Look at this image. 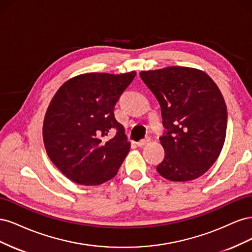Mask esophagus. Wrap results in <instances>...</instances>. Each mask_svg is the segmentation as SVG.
<instances>
[{
  "mask_svg": "<svg viewBox=\"0 0 252 252\" xmlns=\"http://www.w3.org/2000/svg\"><path fill=\"white\" fill-rule=\"evenodd\" d=\"M150 139L149 138H147V139H144V140H141L140 142H138L136 143V145H138V147H143V146H145V145H147V144H149L150 143Z\"/></svg>",
  "mask_w": 252,
  "mask_h": 252,
  "instance_id": "1",
  "label": "esophagus"
}]
</instances>
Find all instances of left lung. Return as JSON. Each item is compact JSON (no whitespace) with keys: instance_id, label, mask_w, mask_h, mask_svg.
<instances>
[{"instance_id":"left-lung-1","label":"left lung","mask_w":252,"mask_h":252,"mask_svg":"<svg viewBox=\"0 0 252 252\" xmlns=\"http://www.w3.org/2000/svg\"><path fill=\"white\" fill-rule=\"evenodd\" d=\"M140 75L161 106L165 158L157 166L163 178L188 182L200 178L223 149L227 107L209 75L192 67L169 66Z\"/></svg>"}]
</instances>
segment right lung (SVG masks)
Instances as JSON below:
<instances>
[{
	"mask_svg": "<svg viewBox=\"0 0 252 252\" xmlns=\"http://www.w3.org/2000/svg\"><path fill=\"white\" fill-rule=\"evenodd\" d=\"M136 72L79 74L61 86L45 113L43 141L67 179L95 186L116 175L130 149L113 109ZM116 128L117 134L107 138Z\"/></svg>",
	"mask_w": 252,
	"mask_h": 252,
	"instance_id": "1",
	"label": "right lung"
}]
</instances>
